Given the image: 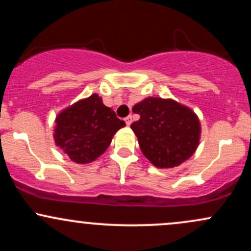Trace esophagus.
Returning <instances> with one entry per match:
<instances>
[{
    "mask_svg": "<svg viewBox=\"0 0 251 251\" xmlns=\"http://www.w3.org/2000/svg\"><path fill=\"white\" fill-rule=\"evenodd\" d=\"M125 123H126V125H127V126L131 125V124H132V117L131 116L126 117L125 118Z\"/></svg>",
    "mask_w": 251,
    "mask_h": 251,
    "instance_id": "esophagus-1",
    "label": "esophagus"
}]
</instances>
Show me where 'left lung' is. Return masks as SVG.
<instances>
[{"instance_id":"left-lung-1","label":"left lung","mask_w":251,"mask_h":251,"mask_svg":"<svg viewBox=\"0 0 251 251\" xmlns=\"http://www.w3.org/2000/svg\"><path fill=\"white\" fill-rule=\"evenodd\" d=\"M140 116L131 125L140 150L160 169L175 168L195 153L201 125L194 111L171 99L146 98L133 107Z\"/></svg>"}]
</instances>
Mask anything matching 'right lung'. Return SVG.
Instances as JSON below:
<instances>
[{"label": "right lung", "mask_w": 251, "mask_h": 251, "mask_svg": "<svg viewBox=\"0 0 251 251\" xmlns=\"http://www.w3.org/2000/svg\"><path fill=\"white\" fill-rule=\"evenodd\" d=\"M54 139L71 160L87 164L107 150L112 138L125 122L102 103L98 94L80 100L56 117Z\"/></svg>", "instance_id": "add662e5"}]
</instances>
